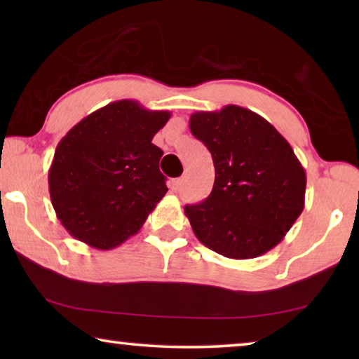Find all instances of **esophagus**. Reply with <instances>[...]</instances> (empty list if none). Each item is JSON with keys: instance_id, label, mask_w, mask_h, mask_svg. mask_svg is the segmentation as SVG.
Segmentation results:
<instances>
[{"instance_id": "1", "label": "esophagus", "mask_w": 359, "mask_h": 359, "mask_svg": "<svg viewBox=\"0 0 359 359\" xmlns=\"http://www.w3.org/2000/svg\"><path fill=\"white\" fill-rule=\"evenodd\" d=\"M182 187V179H172L171 182H169V188H171V191H179Z\"/></svg>"}]
</instances>
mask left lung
<instances>
[{"label": "left lung", "mask_w": 359, "mask_h": 359, "mask_svg": "<svg viewBox=\"0 0 359 359\" xmlns=\"http://www.w3.org/2000/svg\"><path fill=\"white\" fill-rule=\"evenodd\" d=\"M190 130L215 168L209 196L185 205L199 242L233 259L257 258L280 244L304 210L307 184L287 139L261 115L234 104L191 114Z\"/></svg>", "instance_id": "left-lung-1"}]
</instances>
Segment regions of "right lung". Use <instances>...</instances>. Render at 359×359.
I'll use <instances>...</instances> for the list:
<instances>
[{"label":"right lung","mask_w":359,"mask_h":359,"mask_svg":"<svg viewBox=\"0 0 359 359\" xmlns=\"http://www.w3.org/2000/svg\"><path fill=\"white\" fill-rule=\"evenodd\" d=\"M171 118L135 100L98 109L66 133L48 169V191L66 231L98 250L137 234L168 191L163 150L151 139Z\"/></svg>","instance_id":"obj_1"}]
</instances>
